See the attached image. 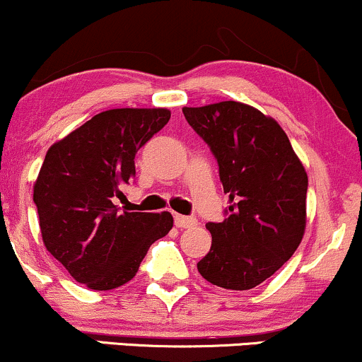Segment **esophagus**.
Returning <instances> with one entry per match:
<instances>
[{"mask_svg": "<svg viewBox=\"0 0 362 362\" xmlns=\"http://www.w3.org/2000/svg\"><path fill=\"white\" fill-rule=\"evenodd\" d=\"M197 224V219L192 218V216H182L177 214L175 216V226L177 228H192Z\"/></svg>", "mask_w": 362, "mask_h": 362, "instance_id": "34e87169", "label": "esophagus"}]
</instances>
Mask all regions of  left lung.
I'll return each mask as SVG.
<instances>
[{
    "mask_svg": "<svg viewBox=\"0 0 362 362\" xmlns=\"http://www.w3.org/2000/svg\"><path fill=\"white\" fill-rule=\"evenodd\" d=\"M230 195L223 223H207L211 250L201 276L224 289L245 291L279 271L300 247L306 224L308 177L279 124L240 102L185 107Z\"/></svg>",
    "mask_w": 362,
    "mask_h": 362,
    "instance_id": "1",
    "label": "left lung"
}]
</instances>
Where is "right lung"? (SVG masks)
Returning a JSON list of instances; mask_svg holds the SVG:
<instances>
[{"mask_svg": "<svg viewBox=\"0 0 362 362\" xmlns=\"http://www.w3.org/2000/svg\"><path fill=\"white\" fill-rule=\"evenodd\" d=\"M170 120L167 109H114L49 148L34 187L45 248L90 289L136 276L148 248L172 230L170 213L120 211L134 156Z\"/></svg>", "mask_w": 362, "mask_h": 362, "instance_id": "obj_1", "label": "right lung"}]
</instances>
